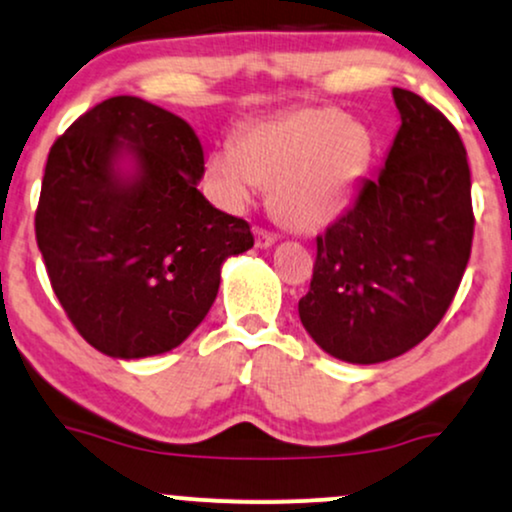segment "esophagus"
<instances>
[{
    "label": "esophagus",
    "mask_w": 512,
    "mask_h": 512,
    "mask_svg": "<svg viewBox=\"0 0 512 512\" xmlns=\"http://www.w3.org/2000/svg\"><path fill=\"white\" fill-rule=\"evenodd\" d=\"M254 237H256V246H258V249H270V246L278 242V237H275L273 232L263 230V227H256Z\"/></svg>",
    "instance_id": "34e87169"
}]
</instances>
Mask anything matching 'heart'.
Masks as SVG:
<instances>
[{
	"label": "heart",
	"mask_w": 512,
	"mask_h": 512,
	"mask_svg": "<svg viewBox=\"0 0 512 512\" xmlns=\"http://www.w3.org/2000/svg\"><path fill=\"white\" fill-rule=\"evenodd\" d=\"M369 158V134L335 110H299L246 129L234 150L206 162V182L225 208L244 210L270 186L280 222L311 232L338 218Z\"/></svg>",
	"instance_id": "1"
}]
</instances>
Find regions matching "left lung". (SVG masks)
Here are the masks:
<instances>
[{"mask_svg": "<svg viewBox=\"0 0 512 512\" xmlns=\"http://www.w3.org/2000/svg\"><path fill=\"white\" fill-rule=\"evenodd\" d=\"M400 129L378 179L316 239L306 333L330 357L381 364L417 347L453 302L472 249V182L455 126L393 88Z\"/></svg>", "mask_w": 512, "mask_h": 512, "instance_id": "8db88e82", "label": "left lung"}]
</instances>
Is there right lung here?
<instances>
[{"mask_svg":"<svg viewBox=\"0 0 512 512\" xmlns=\"http://www.w3.org/2000/svg\"><path fill=\"white\" fill-rule=\"evenodd\" d=\"M196 131L117 95L47 155L35 237L59 304L95 350L143 359L179 347L213 306L222 263L254 246L244 220L196 189Z\"/></svg>","mask_w":512,"mask_h":512,"instance_id":"add662e5","label":"right lung"}]
</instances>
